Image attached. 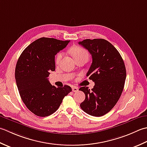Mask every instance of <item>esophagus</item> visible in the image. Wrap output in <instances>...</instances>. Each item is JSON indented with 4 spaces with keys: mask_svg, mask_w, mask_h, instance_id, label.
Returning a JSON list of instances; mask_svg holds the SVG:
<instances>
[{
    "mask_svg": "<svg viewBox=\"0 0 147 147\" xmlns=\"http://www.w3.org/2000/svg\"><path fill=\"white\" fill-rule=\"evenodd\" d=\"M79 91V89H78V88H76V87H73L72 88V91L73 92H77V91Z\"/></svg>",
    "mask_w": 147,
    "mask_h": 147,
    "instance_id": "34e87169",
    "label": "esophagus"
}]
</instances>
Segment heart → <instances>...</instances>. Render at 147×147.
<instances>
[{
    "mask_svg": "<svg viewBox=\"0 0 147 147\" xmlns=\"http://www.w3.org/2000/svg\"><path fill=\"white\" fill-rule=\"evenodd\" d=\"M70 53L75 59H79L80 58H84V57H86V58H88L89 57L88 52L85 49H84L82 47L79 46H75L72 47V48L70 49ZM62 53H59L58 55H57L56 58V63H59L60 62L61 59H62Z\"/></svg>",
    "mask_w": 147,
    "mask_h": 147,
    "instance_id": "heart-1",
    "label": "heart"
}]
</instances>
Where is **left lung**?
<instances>
[{
  "mask_svg": "<svg viewBox=\"0 0 147 147\" xmlns=\"http://www.w3.org/2000/svg\"><path fill=\"white\" fill-rule=\"evenodd\" d=\"M79 44L92 56L86 76L94 82L91 90L86 86L79 89L86 96L80 108L90 115L103 116L115 105L124 89L126 78L124 61L115 47L103 38L85 39Z\"/></svg>",
  "mask_w": 147,
  "mask_h": 147,
  "instance_id": "obj_1",
  "label": "left lung"
}]
</instances>
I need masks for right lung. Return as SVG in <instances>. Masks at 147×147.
Listing matches in <instances>:
<instances>
[{
  "label": "right lung",
  "instance_id": "right-lung-1",
  "mask_svg": "<svg viewBox=\"0 0 147 147\" xmlns=\"http://www.w3.org/2000/svg\"><path fill=\"white\" fill-rule=\"evenodd\" d=\"M69 42L40 38L25 48L17 61L15 79L21 98L37 116L53 114L65 96L71 91L69 86L56 88L47 79L50 71L55 70V55Z\"/></svg>",
  "mask_w": 147,
  "mask_h": 147
}]
</instances>
